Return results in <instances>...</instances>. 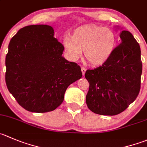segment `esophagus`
<instances>
[{"mask_svg":"<svg viewBox=\"0 0 147 147\" xmlns=\"http://www.w3.org/2000/svg\"><path fill=\"white\" fill-rule=\"evenodd\" d=\"M81 71H82V75H85V72H86V69H85V67H81Z\"/></svg>","mask_w":147,"mask_h":147,"instance_id":"34e87169","label":"esophagus"}]
</instances>
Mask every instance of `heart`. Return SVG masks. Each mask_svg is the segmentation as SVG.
Wrapping results in <instances>:
<instances>
[{
  "instance_id": "1",
  "label": "heart",
  "mask_w": 147,
  "mask_h": 147,
  "mask_svg": "<svg viewBox=\"0 0 147 147\" xmlns=\"http://www.w3.org/2000/svg\"><path fill=\"white\" fill-rule=\"evenodd\" d=\"M116 34L108 28L96 25L78 27L72 36L63 38V46L69 59L77 61L82 56V51L90 64L101 65L111 57L116 46Z\"/></svg>"
}]
</instances>
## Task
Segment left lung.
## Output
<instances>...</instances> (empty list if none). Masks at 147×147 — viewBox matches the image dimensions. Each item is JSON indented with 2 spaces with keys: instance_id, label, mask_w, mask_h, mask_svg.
Masks as SVG:
<instances>
[{
  "instance_id": "obj_1",
  "label": "left lung",
  "mask_w": 147,
  "mask_h": 147,
  "mask_svg": "<svg viewBox=\"0 0 147 147\" xmlns=\"http://www.w3.org/2000/svg\"><path fill=\"white\" fill-rule=\"evenodd\" d=\"M119 36L121 44L108 61L85 72L90 84L86 103L97 114H119L136 100L140 91V46L129 31H121Z\"/></svg>"
}]
</instances>
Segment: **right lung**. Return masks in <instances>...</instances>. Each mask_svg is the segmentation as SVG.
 <instances>
[{
  "label": "right lung",
  "instance_id": "add662e5",
  "mask_svg": "<svg viewBox=\"0 0 147 147\" xmlns=\"http://www.w3.org/2000/svg\"><path fill=\"white\" fill-rule=\"evenodd\" d=\"M54 34L50 26H27L16 33L8 45L7 88L28 111L55 110L63 102L68 86L82 76L78 64L62 57L64 46Z\"/></svg>",
  "mask_w": 147,
  "mask_h": 147
}]
</instances>
